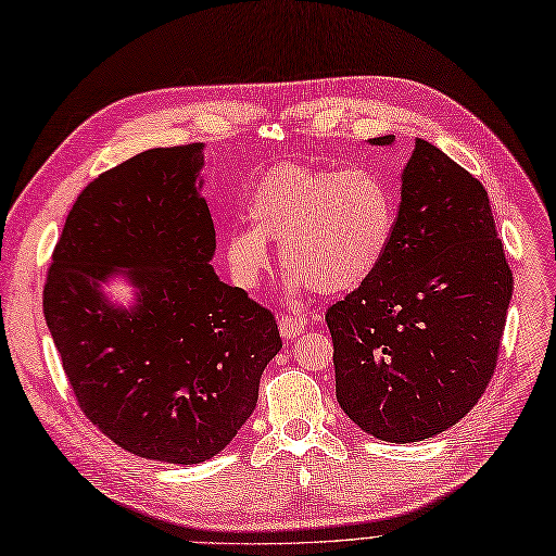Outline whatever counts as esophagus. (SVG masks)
Instances as JSON below:
<instances>
[{"label":"esophagus","mask_w":556,"mask_h":556,"mask_svg":"<svg viewBox=\"0 0 556 556\" xmlns=\"http://www.w3.org/2000/svg\"><path fill=\"white\" fill-rule=\"evenodd\" d=\"M304 328H307V320L300 318V316L283 314V316L279 318V332H281V337H286V339H293V337L302 334Z\"/></svg>","instance_id":"1"}]
</instances>
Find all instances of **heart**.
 I'll return each mask as SVG.
<instances>
[{"label":"heart","instance_id":"1","mask_svg":"<svg viewBox=\"0 0 556 556\" xmlns=\"http://www.w3.org/2000/svg\"><path fill=\"white\" fill-rule=\"evenodd\" d=\"M395 214V191L376 170L281 164L249 193L252 228L230 232L226 261L232 279L254 291L270 265L265 240H275L291 283L326 295L353 291L386 258Z\"/></svg>","mask_w":556,"mask_h":556}]
</instances>
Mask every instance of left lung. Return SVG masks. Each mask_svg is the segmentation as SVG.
Returning <instances> with one entry per match:
<instances>
[{"instance_id":"left-lung-1","label":"left lung","mask_w":556,"mask_h":556,"mask_svg":"<svg viewBox=\"0 0 556 556\" xmlns=\"http://www.w3.org/2000/svg\"><path fill=\"white\" fill-rule=\"evenodd\" d=\"M510 295L485 187L416 138L386 258L326 312L339 406L390 443L445 432L494 376Z\"/></svg>"}]
</instances>
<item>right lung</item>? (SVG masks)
Returning a JSON list of instances; mask_svg holds the SVG:
<instances>
[{"instance_id": "obj_1", "label": "right lung", "mask_w": 556, "mask_h": 556, "mask_svg": "<svg viewBox=\"0 0 556 556\" xmlns=\"http://www.w3.org/2000/svg\"><path fill=\"white\" fill-rule=\"evenodd\" d=\"M205 142L154 148L101 173L52 249L43 314L87 420L146 459L199 464L238 434L279 353L275 314L212 270L214 224L195 193ZM119 266L129 313L98 283Z\"/></svg>"}]
</instances>
